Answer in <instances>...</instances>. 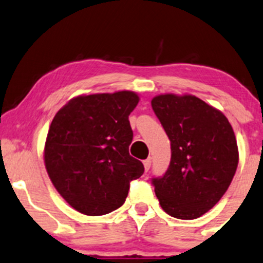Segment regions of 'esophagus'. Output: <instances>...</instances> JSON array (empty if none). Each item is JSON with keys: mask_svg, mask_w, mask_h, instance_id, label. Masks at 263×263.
I'll use <instances>...</instances> for the list:
<instances>
[{"mask_svg": "<svg viewBox=\"0 0 263 263\" xmlns=\"http://www.w3.org/2000/svg\"><path fill=\"white\" fill-rule=\"evenodd\" d=\"M143 165H145V170L146 171L150 170V167H151V159H150V157H148V159H146L145 161H143Z\"/></svg>", "mask_w": 263, "mask_h": 263, "instance_id": "34e87169", "label": "esophagus"}]
</instances>
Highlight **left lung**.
Listing matches in <instances>:
<instances>
[{"label": "left lung", "instance_id": "obj_1", "mask_svg": "<svg viewBox=\"0 0 263 263\" xmlns=\"http://www.w3.org/2000/svg\"><path fill=\"white\" fill-rule=\"evenodd\" d=\"M151 106L171 145L167 170L151 179L155 194L168 215L195 219L220 200L236 174L233 128L222 112L194 96H157Z\"/></svg>", "mask_w": 263, "mask_h": 263}]
</instances>
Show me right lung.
<instances>
[{"label": "right lung", "mask_w": 263, "mask_h": 263, "mask_svg": "<svg viewBox=\"0 0 263 263\" xmlns=\"http://www.w3.org/2000/svg\"><path fill=\"white\" fill-rule=\"evenodd\" d=\"M132 92L81 96L55 115L45 142V166L59 194L76 211L103 215L126 200L129 184L145 171L132 157L128 116Z\"/></svg>", "instance_id": "add662e5"}]
</instances>
